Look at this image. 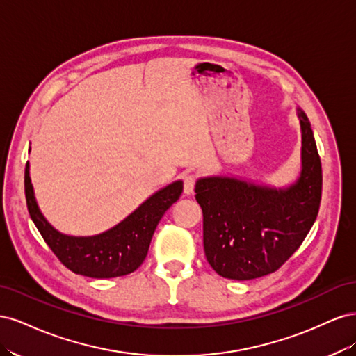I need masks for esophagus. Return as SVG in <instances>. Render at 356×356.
Returning <instances> with one entry per match:
<instances>
[{"instance_id":"34e87169","label":"esophagus","mask_w":356,"mask_h":356,"mask_svg":"<svg viewBox=\"0 0 356 356\" xmlns=\"http://www.w3.org/2000/svg\"><path fill=\"white\" fill-rule=\"evenodd\" d=\"M195 184H196V178L193 175H187L184 179V195L190 196L195 191Z\"/></svg>"}]
</instances>
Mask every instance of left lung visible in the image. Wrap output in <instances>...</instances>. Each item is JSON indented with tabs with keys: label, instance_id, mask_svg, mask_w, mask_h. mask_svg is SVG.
<instances>
[{
	"label": "left lung",
	"instance_id": "1",
	"mask_svg": "<svg viewBox=\"0 0 356 356\" xmlns=\"http://www.w3.org/2000/svg\"><path fill=\"white\" fill-rule=\"evenodd\" d=\"M301 131L298 177L284 187L233 175L196 181L203 212V248L220 276L250 281L277 270L314 225L321 203L322 169L312 126L297 106Z\"/></svg>",
	"mask_w": 356,
	"mask_h": 356
}]
</instances>
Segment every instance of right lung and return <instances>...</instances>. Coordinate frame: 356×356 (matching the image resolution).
<instances>
[{
  "label": "right lung",
  "mask_w": 356,
  "mask_h": 356,
  "mask_svg": "<svg viewBox=\"0 0 356 356\" xmlns=\"http://www.w3.org/2000/svg\"><path fill=\"white\" fill-rule=\"evenodd\" d=\"M181 193L182 181H174L153 193L114 227L93 236H72L59 232L47 221L31 182L29 161L25 168L28 211L42 239L70 270L89 277H117L135 272L145 260L159 221Z\"/></svg>",
  "instance_id": "obj_1"
}]
</instances>
